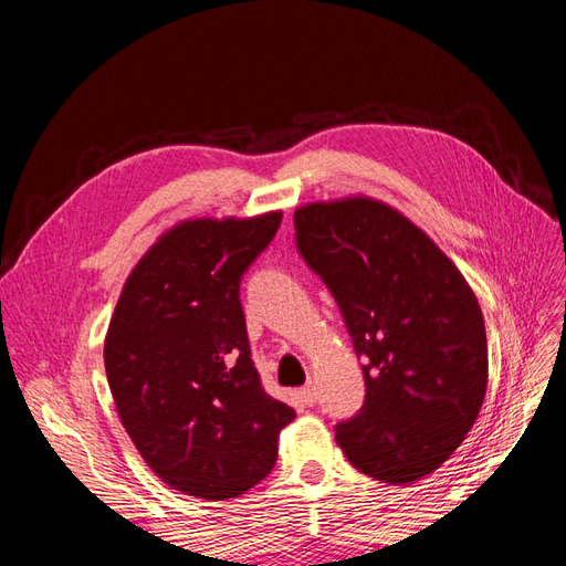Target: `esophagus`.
<instances>
[{"label": "esophagus", "mask_w": 566, "mask_h": 566, "mask_svg": "<svg viewBox=\"0 0 566 566\" xmlns=\"http://www.w3.org/2000/svg\"><path fill=\"white\" fill-rule=\"evenodd\" d=\"M297 397H300V401L302 403H306V406H314L316 403V387L314 385H306V387H302L300 391H297Z\"/></svg>", "instance_id": "34e87169"}]
</instances>
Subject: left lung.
Segmentation results:
<instances>
[{"mask_svg": "<svg viewBox=\"0 0 566 566\" xmlns=\"http://www.w3.org/2000/svg\"><path fill=\"white\" fill-rule=\"evenodd\" d=\"M295 231L364 358L366 401L337 424L339 449L378 482L413 484L455 453L484 403L489 349L472 287L382 200L306 202Z\"/></svg>", "mask_w": 566, "mask_h": 566, "instance_id": "left-lung-1", "label": "left lung"}]
</instances>
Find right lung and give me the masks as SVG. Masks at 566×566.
Here are the masks:
<instances>
[{
	"label": "right lung",
	"mask_w": 566,
	"mask_h": 566,
	"mask_svg": "<svg viewBox=\"0 0 566 566\" xmlns=\"http://www.w3.org/2000/svg\"><path fill=\"white\" fill-rule=\"evenodd\" d=\"M283 212L198 217L167 229L127 276L104 364L119 422L167 486L235 499L276 465L295 410L250 358L241 276Z\"/></svg>",
	"instance_id": "1"
}]
</instances>
